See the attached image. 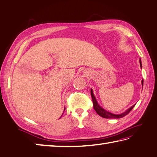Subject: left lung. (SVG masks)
<instances>
[{
	"instance_id": "obj_1",
	"label": "left lung",
	"mask_w": 157,
	"mask_h": 157,
	"mask_svg": "<svg viewBox=\"0 0 157 157\" xmlns=\"http://www.w3.org/2000/svg\"><path fill=\"white\" fill-rule=\"evenodd\" d=\"M139 63H140L141 68H142L141 59H139ZM141 84H142V88H143L144 79H142ZM90 95H91V98H92V99H93L94 109H95V110L96 111V113H98L99 116H101L104 118H106V119H110H110H119V118L124 117V116H126V115H128V114L129 113L131 110H132V109L134 108V106H135V104L133 105L132 106H131L130 108H128V109H127L126 111H125V112L122 113L121 114H119V115H117V114H113L112 113L109 112V111L106 110L105 109H104L103 108L99 106V104H98V101H97L95 95H94V93H93V91L92 88H90Z\"/></svg>"
}]
</instances>
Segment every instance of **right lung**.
<instances>
[{"label": "right lung", "instance_id": "obj_1", "mask_svg": "<svg viewBox=\"0 0 157 157\" xmlns=\"http://www.w3.org/2000/svg\"><path fill=\"white\" fill-rule=\"evenodd\" d=\"M64 110H65V109H64Z\"/></svg>", "mask_w": 157, "mask_h": 157}]
</instances>
